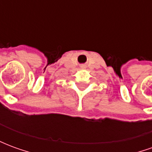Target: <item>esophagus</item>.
<instances>
[{
	"label": "esophagus",
	"instance_id": "1",
	"mask_svg": "<svg viewBox=\"0 0 152 152\" xmlns=\"http://www.w3.org/2000/svg\"><path fill=\"white\" fill-rule=\"evenodd\" d=\"M81 67H86V66H85V65H82V66H81Z\"/></svg>",
	"mask_w": 152,
	"mask_h": 152
}]
</instances>
